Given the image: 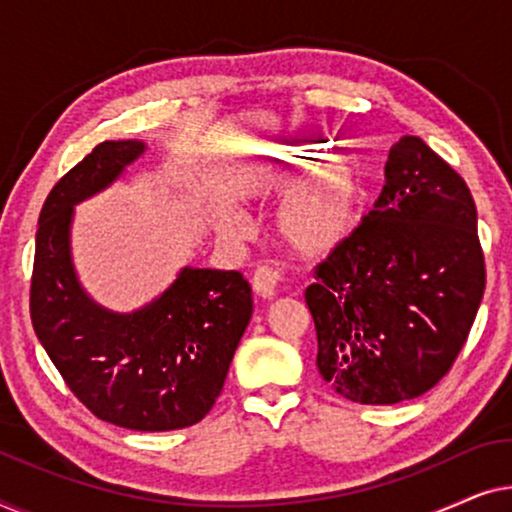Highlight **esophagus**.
Here are the masks:
<instances>
[{"label": "esophagus", "mask_w": 512, "mask_h": 512, "mask_svg": "<svg viewBox=\"0 0 512 512\" xmlns=\"http://www.w3.org/2000/svg\"><path fill=\"white\" fill-rule=\"evenodd\" d=\"M277 282H279V272L275 268H270V265H258L254 277H251V286H254V291L263 298L275 296Z\"/></svg>", "instance_id": "34e87169"}]
</instances>
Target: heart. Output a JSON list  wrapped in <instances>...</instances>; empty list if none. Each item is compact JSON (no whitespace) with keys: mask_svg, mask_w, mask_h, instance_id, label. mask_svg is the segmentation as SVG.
I'll list each match as a JSON object with an SVG mask.
<instances>
[{"mask_svg":"<svg viewBox=\"0 0 512 512\" xmlns=\"http://www.w3.org/2000/svg\"><path fill=\"white\" fill-rule=\"evenodd\" d=\"M277 188L300 193L284 212L282 233L303 256H324L340 247L361 221L363 184L359 172L345 160L324 167L319 156L300 146H284L275 153Z\"/></svg>","mask_w":512,"mask_h":512,"instance_id":"b5f03b06","label":"heart"}]
</instances>
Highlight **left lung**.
Listing matches in <instances>:
<instances>
[{"instance_id": "left-lung-1", "label": "left lung", "mask_w": 512, "mask_h": 512, "mask_svg": "<svg viewBox=\"0 0 512 512\" xmlns=\"http://www.w3.org/2000/svg\"><path fill=\"white\" fill-rule=\"evenodd\" d=\"M485 279L466 181L422 139L403 137L373 209L314 265L305 303L319 375L363 405L426 394L457 361Z\"/></svg>"}]
</instances>
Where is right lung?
Returning a JSON list of instances; mask_svg holds the SVG:
<instances>
[{"label":"right lung","instance_id":"right-lung-1","mask_svg":"<svg viewBox=\"0 0 512 512\" xmlns=\"http://www.w3.org/2000/svg\"><path fill=\"white\" fill-rule=\"evenodd\" d=\"M142 142L97 144L41 207L30 284L34 333L69 391L97 419L135 431H174L212 410L251 319L242 272L184 268L144 310L97 307L69 256L72 205L111 184Z\"/></svg>","mask_w":512,"mask_h":512}]
</instances>
